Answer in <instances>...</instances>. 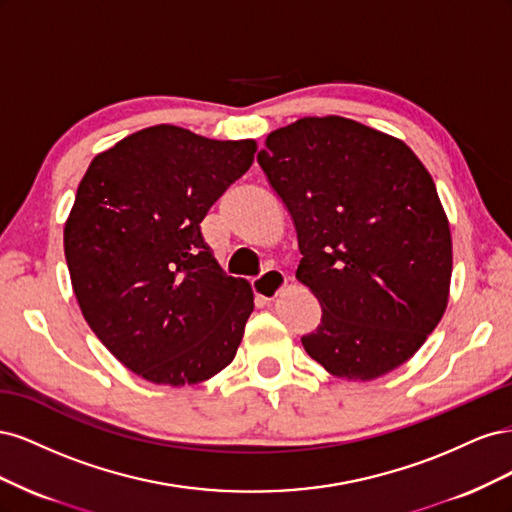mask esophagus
<instances>
[{"instance_id": "obj_1", "label": "esophagus", "mask_w": 512, "mask_h": 512, "mask_svg": "<svg viewBox=\"0 0 512 512\" xmlns=\"http://www.w3.org/2000/svg\"><path fill=\"white\" fill-rule=\"evenodd\" d=\"M288 280L282 271L277 269H269L262 275H258L256 280H252V288L256 297H260L262 301H273L277 294H280L286 288Z\"/></svg>"}]
</instances>
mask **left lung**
Wrapping results in <instances>:
<instances>
[{
  "label": "left lung",
  "mask_w": 512,
  "mask_h": 512,
  "mask_svg": "<svg viewBox=\"0 0 512 512\" xmlns=\"http://www.w3.org/2000/svg\"><path fill=\"white\" fill-rule=\"evenodd\" d=\"M297 228V280L320 301L305 352L329 374L374 380L404 365L448 303L453 243L414 151L346 117H303L258 153Z\"/></svg>",
  "instance_id": "8db88e82"
}]
</instances>
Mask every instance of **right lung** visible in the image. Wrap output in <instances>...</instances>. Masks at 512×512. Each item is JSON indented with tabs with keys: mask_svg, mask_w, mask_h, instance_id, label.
I'll use <instances>...</instances> for the list:
<instances>
[{
	"mask_svg": "<svg viewBox=\"0 0 512 512\" xmlns=\"http://www.w3.org/2000/svg\"><path fill=\"white\" fill-rule=\"evenodd\" d=\"M254 141L153 126L91 160L64 228L76 301L100 342L141 378L185 386L235 359L254 312L200 222L254 162Z\"/></svg>",
	"mask_w": 512,
	"mask_h": 512,
	"instance_id": "obj_1",
	"label": "right lung"
}]
</instances>
